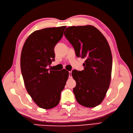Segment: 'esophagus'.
Wrapping results in <instances>:
<instances>
[{"instance_id":"obj_1","label":"esophagus","mask_w":133,"mask_h":133,"mask_svg":"<svg viewBox=\"0 0 133 133\" xmlns=\"http://www.w3.org/2000/svg\"><path fill=\"white\" fill-rule=\"evenodd\" d=\"M69 78H72L71 71H69Z\"/></svg>"}]
</instances>
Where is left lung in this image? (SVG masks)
Here are the masks:
<instances>
[{
  "mask_svg": "<svg viewBox=\"0 0 133 133\" xmlns=\"http://www.w3.org/2000/svg\"><path fill=\"white\" fill-rule=\"evenodd\" d=\"M64 35L73 46L77 57L85 59L84 70H73L76 82L73 92L77 102L93 108L104 99L109 87L112 70V55L105 37L92 25L66 28Z\"/></svg>",
  "mask_w": 133,
  "mask_h": 133,
  "instance_id": "1",
  "label": "left lung"
}]
</instances>
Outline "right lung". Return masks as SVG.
Segmentation results:
<instances>
[{"instance_id": "add662e5", "label": "right lung", "mask_w": 133, "mask_h": 133, "mask_svg": "<svg viewBox=\"0 0 133 133\" xmlns=\"http://www.w3.org/2000/svg\"><path fill=\"white\" fill-rule=\"evenodd\" d=\"M66 26L47 28L32 33L22 50L21 67L26 89L37 105L44 109L58 105L69 71L48 69L54 61V47Z\"/></svg>"}]
</instances>
